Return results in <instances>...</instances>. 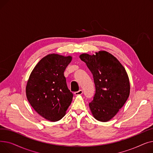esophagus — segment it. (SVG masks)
Segmentation results:
<instances>
[{
	"instance_id": "obj_1",
	"label": "esophagus",
	"mask_w": 153,
	"mask_h": 153,
	"mask_svg": "<svg viewBox=\"0 0 153 153\" xmlns=\"http://www.w3.org/2000/svg\"><path fill=\"white\" fill-rule=\"evenodd\" d=\"M82 93H83V91L82 90H79V91L74 92V94H75V95H79L82 94Z\"/></svg>"
}]
</instances>
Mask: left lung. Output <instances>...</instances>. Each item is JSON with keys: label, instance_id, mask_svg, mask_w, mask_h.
I'll list each match as a JSON object with an SVG mask.
<instances>
[{"label": "left lung", "instance_id": "left-lung-1", "mask_svg": "<svg viewBox=\"0 0 153 153\" xmlns=\"http://www.w3.org/2000/svg\"><path fill=\"white\" fill-rule=\"evenodd\" d=\"M79 58L92 74L95 94L89 107L93 117L106 122L114 118L130 95L127 72L114 56L105 51L95 54L83 53Z\"/></svg>", "mask_w": 153, "mask_h": 153}]
</instances>
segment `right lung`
Returning a JSON list of instances; mask_svg holds the SVG:
<instances>
[{"label":"right lung","mask_w":153,"mask_h":153,"mask_svg":"<svg viewBox=\"0 0 153 153\" xmlns=\"http://www.w3.org/2000/svg\"><path fill=\"white\" fill-rule=\"evenodd\" d=\"M71 61V56L48 54L38 62L28 80L26 95L29 103L49 121L61 120L71 103L73 94L64 75Z\"/></svg>","instance_id":"obj_1"}]
</instances>
